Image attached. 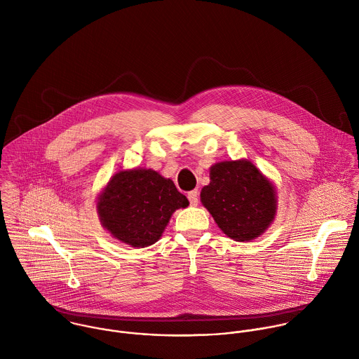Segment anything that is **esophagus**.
<instances>
[{"label":"esophagus","instance_id":"esophagus-1","mask_svg":"<svg viewBox=\"0 0 359 359\" xmlns=\"http://www.w3.org/2000/svg\"><path fill=\"white\" fill-rule=\"evenodd\" d=\"M188 199H189L191 205H198V202H199V192H198V189H194V191L188 192Z\"/></svg>","mask_w":359,"mask_h":359}]
</instances>
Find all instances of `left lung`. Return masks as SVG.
<instances>
[{"label":"left lung","mask_w":359,"mask_h":359,"mask_svg":"<svg viewBox=\"0 0 359 359\" xmlns=\"http://www.w3.org/2000/svg\"><path fill=\"white\" fill-rule=\"evenodd\" d=\"M210 180L201 192V201L229 238L252 241L273 221V185L250 161L217 163L210 168Z\"/></svg>","instance_id":"left-lung-1"}]
</instances>
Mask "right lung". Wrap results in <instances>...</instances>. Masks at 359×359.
<instances>
[{
	"label": "right lung",
	"mask_w": 359,
	"mask_h": 359,
	"mask_svg": "<svg viewBox=\"0 0 359 359\" xmlns=\"http://www.w3.org/2000/svg\"><path fill=\"white\" fill-rule=\"evenodd\" d=\"M189 205L171 180L154 170L118 171L100 195L102 225L118 241L133 248L157 242L177 208Z\"/></svg>",
	"instance_id": "obj_1"
}]
</instances>
